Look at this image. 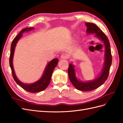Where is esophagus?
Returning a JSON list of instances; mask_svg holds the SVG:
<instances>
[{
	"label": "esophagus",
	"mask_w": 123,
	"mask_h": 123,
	"mask_svg": "<svg viewBox=\"0 0 123 123\" xmlns=\"http://www.w3.org/2000/svg\"><path fill=\"white\" fill-rule=\"evenodd\" d=\"M68 55L66 53H63L61 56V58L62 59H67L68 58Z\"/></svg>",
	"instance_id": "34e87169"
}]
</instances>
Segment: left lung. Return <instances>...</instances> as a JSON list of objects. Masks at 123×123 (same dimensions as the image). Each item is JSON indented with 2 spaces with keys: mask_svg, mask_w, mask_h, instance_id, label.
Here are the masks:
<instances>
[{
  "mask_svg": "<svg viewBox=\"0 0 123 123\" xmlns=\"http://www.w3.org/2000/svg\"><path fill=\"white\" fill-rule=\"evenodd\" d=\"M85 25L87 27L86 30L87 34H95L96 37L100 39L104 43L105 46V55L103 68L97 78L93 80L82 81L76 77L74 66L71 63L69 65L68 75L71 82L77 90L83 91H89L93 90L100 87L107 80L112 64V56L109 41L106 35L95 24L86 23Z\"/></svg>",
  "mask_w": 123,
  "mask_h": 123,
  "instance_id": "1",
  "label": "left lung"
}]
</instances>
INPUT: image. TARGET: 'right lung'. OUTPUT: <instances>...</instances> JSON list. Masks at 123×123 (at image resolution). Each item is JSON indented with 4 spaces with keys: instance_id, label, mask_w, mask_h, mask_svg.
<instances>
[{
    "instance_id": "obj_1",
    "label": "right lung",
    "mask_w": 123,
    "mask_h": 123,
    "mask_svg": "<svg viewBox=\"0 0 123 123\" xmlns=\"http://www.w3.org/2000/svg\"><path fill=\"white\" fill-rule=\"evenodd\" d=\"M34 29V28L32 27L25 28L23 29L20 32V33H19V34H18V35L16 37H15V38L13 39L12 44H11V52L9 59L10 66L11 67V70H12V76L15 81H16V83L18 85L20 86L22 88L25 89V90L32 93L40 92L44 90V89H46V88L48 86V85H49L50 82L53 70L54 68L56 67V66H57V63L58 62V59L57 58H54L52 61H51L50 62H49V63L47 64L45 69H44L42 77H41L39 80L36 81V82L30 84H27L23 83L18 79V78L17 77L15 74V71L13 65V60L15 48L18 41L21 38L22 36H23V33L25 32H29L30 31Z\"/></svg>"
}]
</instances>
